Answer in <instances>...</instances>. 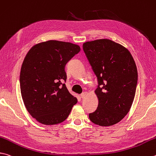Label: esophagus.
<instances>
[{
  "mask_svg": "<svg viewBox=\"0 0 156 156\" xmlns=\"http://www.w3.org/2000/svg\"><path fill=\"white\" fill-rule=\"evenodd\" d=\"M87 92H83L80 94V97L82 98H84L87 96Z\"/></svg>",
  "mask_w": 156,
  "mask_h": 156,
  "instance_id": "34e87169",
  "label": "esophagus"
}]
</instances>
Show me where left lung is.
<instances>
[{
	"instance_id": "1",
	"label": "left lung",
	"mask_w": 156,
	"mask_h": 156,
	"mask_svg": "<svg viewBox=\"0 0 156 156\" xmlns=\"http://www.w3.org/2000/svg\"><path fill=\"white\" fill-rule=\"evenodd\" d=\"M83 48L98 82L95 93L99 104L89 115L90 120L100 126L115 125L134 101L138 82L134 58L125 47L107 39L87 41Z\"/></svg>"
}]
</instances>
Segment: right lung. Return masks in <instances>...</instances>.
Wrapping results in <instances>:
<instances>
[{
    "instance_id": "add662e5",
    "label": "right lung",
    "mask_w": 156,
    "mask_h": 156,
    "mask_svg": "<svg viewBox=\"0 0 156 156\" xmlns=\"http://www.w3.org/2000/svg\"><path fill=\"white\" fill-rule=\"evenodd\" d=\"M80 48L69 42L50 40L33 46L22 65L20 84L28 112L44 125L68 117L77 98L67 90L65 67Z\"/></svg>"
}]
</instances>
